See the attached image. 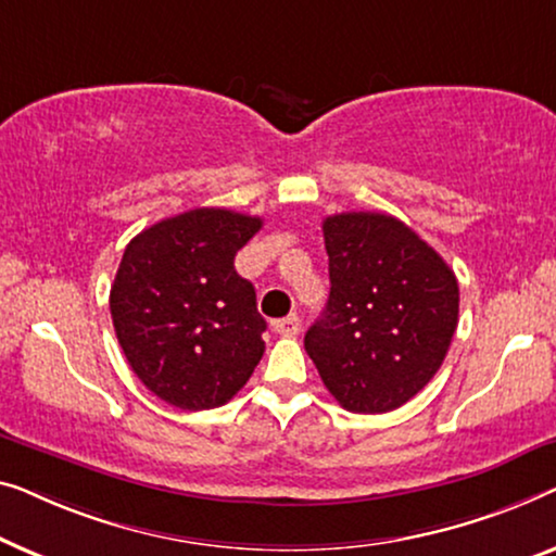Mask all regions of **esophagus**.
<instances>
[{
  "mask_svg": "<svg viewBox=\"0 0 556 556\" xmlns=\"http://www.w3.org/2000/svg\"><path fill=\"white\" fill-rule=\"evenodd\" d=\"M302 327V319L296 315H289V317H281L275 323V332L277 334H285V338H294L296 332H300Z\"/></svg>",
  "mask_w": 556,
  "mask_h": 556,
  "instance_id": "1",
  "label": "esophagus"
}]
</instances>
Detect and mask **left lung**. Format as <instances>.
I'll use <instances>...</instances> for the list:
<instances>
[{"label":"left lung","mask_w":556,"mask_h":556,"mask_svg":"<svg viewBox=\"0 0 556 556\" xmlns=\"http://www.w3.org/2000/svg\"><path fill=\"white\" fill-rule=\"evenodd\" d=\"M330 300L304 334L345 410L388 413L428 386L458 325V281L410 226L375 211L323 222Z\"/></svg>","instance_id":"1"}]
</instances>
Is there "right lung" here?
<instances>
[{
    "instance_id": "right-lung-1",
    "label": "right lung",
    "mask_w": 556,
    "mask_h": 556,
    "mask_svg": "<svg viewBox=\"0 0 556 556\" xmlns=\"http://www.w3.org/2000/svg\"><path fill=\"white\" fill-rule=\"evenodd\" d=\"M260 216L193 208L148 226L125 247L111 315L138 380L181 410L229 403L264 355L267 323L233 256Z\"/></svg>"
}]
</instances>
